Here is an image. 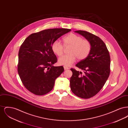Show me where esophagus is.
I'll return each mask as SVG.
<instances>
[{
	"label": "esophagus",
	"mask_w": 128,
	"mask_h": 128,
	"mask_svg": "<svg viewBox=\"0 0 128 128\" xmlns=\"http://www.w3.org/2000/svg\"><path fill=\"white\" fill-rule=\"evenodd\" d=\"M64 70H68L69 69V68H68L67 67H66V66H64Z\"/></svg>",
	"instance_id": "obj_1"
}]
</instances>
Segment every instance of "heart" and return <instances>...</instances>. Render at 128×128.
I'll list each match as a JSON object with an SVG mask.
<instances>
[{"label":"heart","instance_id":"heart-1","mask_svg":"<svg viewBox=\"0 0 128 128\" xmlns=\"http://www.w3.org/2000/svg\"><path fill=\"white\" fill-rule=\"evenodd\" d=\"M65 46H70L68 55L61 56L58 60L60 65L70 66L75 62L76 57L79 60L86 58L91 50L90 42L87 39H83L80 36L74 34H70L63 39ZM52 51L55 54L60 56L63 54V46L59 41L55 40L51 45Z\"/></svg>","mask_w":128,"mask_h":128}]
</instances>
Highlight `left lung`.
Instances as JSON below:
<instances>
[{
  "label": "left lung",
  "mask_w": 128,
  "mask_h": 128,
  "mask_svg": "<svg viewBox=\"0 0 128 128\" xmlns=\"http://www.w3.org/2000/svg\"><path fill=\"white\" fill-rule=\"evenodd\" d=\"M91 44V52L84 60L76 66L84 74L70 68L72 75L70 79L72 91L76 96L84 99L92 98L103 88L110 74V53L103 41L99 37L84 30H76Z\"/></svg>",
  "instance_id": "8db88e82"
}]
</instances>
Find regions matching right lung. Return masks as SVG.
Segmentation results:
<instances>
[{"label": "right lung", "instance_id": "right-lung-1", "mask_svg": "<svg viewBox=\"0 0 128 128\" xmlns=\"http://www.w3.org/2000/svg\"><path fill=\"white\" fill-rule=\"evenodd\" d=\"M70 30L64 28L41 30L31 34L20 46L18 72L23 84L31 92L42 96L53 89L55 80L64 69L53 65L58 60L51 45Z\"/></svg>", "mask_w": 128, "mask_h": 128}]
</instances>
